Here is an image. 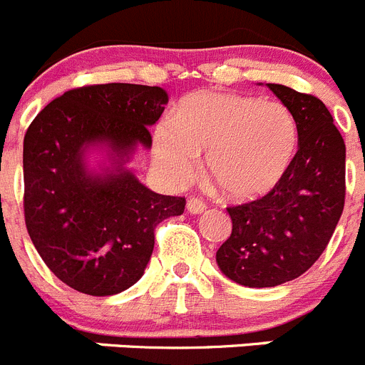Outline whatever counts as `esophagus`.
<instances>
[{
  "label": "esophagus",
  "mask_w": 365,
  "mask_h": 365,
  "mask_svg": "<svg viewBox=\"0 0 365 365\" xmlns=\"http://www.w3.org/2000/svg\"><path fill=\"white\" fill-rule=\"evenodd\" d=\"M186 208H188L190 213H202L206 210V202L200 197H190L188 202H186Z\"/></svg>",
  "instance_id": "1"
}]
</instances>
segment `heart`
Wrapping results in <instances>:
<instances>
[{
	"label": "heart",
	"instance_id": "obj_1",
	"mask_svg": "<svg viewBox=\"0 0 365 365\" xmlns=\"http://www.w3.org/2000/svg\"><path fill=\"white\" fill-rule=\"evenodd\" d=\"M297 146L292 110L244 93H192L153 132V153L170 179H192L199 153H208L210 177L232 199L269 192L292 165Z\"/></svg>",
	"mask_w": 365,
	"mask_h": 365
}]
</instances>
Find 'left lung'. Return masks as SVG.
Instances as JSON below:
<instances>
[{
  "label": "left lung",
  "mask_w": 365,
  "mask_h": 365,
  "mask_svg": "<svg viewBox=\"0 0 365 365\" xmlns=\"http://www.w3.org/2000/svg\"><path fill=\"white\" fill-rule=\"evenodd\" d=\"M299 125V150L262 197L228 206L232 235L217 250L220 272L248 287L306 273L326 250L346 200V145L329 110L312 93L267 83Z\"/></svg>",
  "instance_id": "8db88e82"
}]
</instances>
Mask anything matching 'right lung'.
I'll return each instance as SVG.
<instances>
[{
    "mask_svg": "<svg viewBox=\"0 0 365 365\" xmlns=\"http://www.w3.org/2000/svg\"><path fill=\"white\" fill-rule=\"evenodd\" d=\"M159 86L106 83L72 88L30 123L23 141V210L50 272L76 292L115 295L141 279L157 224L185 212V197L159 195L119 167L88 176L82 152L103 142L125 159L152 146L148 126L165 112Z\"/></svg>",
    "mask_w": 365,
    "mask_h": 365,
    "instance_id": "right-lung-1",
    "label": "right lung"
}]
</instances>
